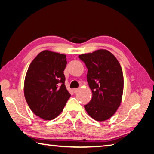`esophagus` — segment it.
Returning <instances> with one entry per match:
<instances>
[{"label": "esophagus", "mask_w": 154, "mask_h": 154, "mask_svg": "<svg viewBox=\"0 0 154 154\" xmlns=\"http://www.w3.org/2000/svg\"><path fill=\"white\" fill-rule=\"evenodd\" d=\"M79 91H80L79 88H74V89H73V92H74V93H77Z\"/></svg>", "instance_id": "obj_1"}]
</instances>
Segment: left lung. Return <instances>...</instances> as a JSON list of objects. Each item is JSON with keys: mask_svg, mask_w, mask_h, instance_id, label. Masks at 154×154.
I'll return each mask as SVG.
<instances>
[{"mask_svg": "<svg viewBox=\"0 0 154 154\" xmlns=\"http://www.w3.org/2000/svg\"><path fill=\"white\" fill-rule=\"evenodd\" d=\"M79 57L88 69L87 82L93 93L91 101L85 106V110L94 120H107L115 114L122 101V67L116 57L106 49Z\"/></svg>", "mask_w": 154, "mask_h": 154, "instance_id": "obj_1", "label": "left lung"}]
</instances>
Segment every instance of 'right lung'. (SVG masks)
I'll return each instance as SVG.
<instances>
[{
    "label": "right lung",
    "mask_w": 154,
    "mask_h": 154,
    "mask_svg": "<svg viewBox=\"0 0 154 154\" xmlns=\"http://www.w3.org/2000/svg\"><path fill=\"white\" fill-rule=\"evenodd\" d=\"M66 55L45 50L29 64L24 80V96L29 108L43 120H51L63 111L70 93L65 85Z\"/></svg>",
    "instance_id": "add662e5"
}]
</instances>
